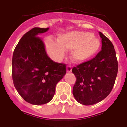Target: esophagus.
I'll use <instances>...</instances> for the list:
<instances>
[{
  "instance_id": "obj_1",
  "label": "esophagus",
  "mask_w": 127,
  "mask_h": 127,
  "mask_svg": "<svg viewBox=\"0 0 127 127\" xmlns=\"http://www.w3.org/2000/svg\"><path fill=\"white\" fill-rule=\"evenodd\" d=\"M72 66H70V65L67 66H66L67 72H69V73H70V72H72Z\"/></svg>"
}]
</instances>
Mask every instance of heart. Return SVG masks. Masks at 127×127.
I'll return each instance as SVG.
<instances>
[{"label": "heart", "mask_w": 127, "mask_h": 127, "mask_svg": "<svg viewBox=\"0 0 127 127\" xmlns=\"http://www.w3.org/2000/svg\"><path fill=\"white\" fill-rule=\"evenodd\" d=\"M46 46L49 54L55 60H60L64 56L65 52L71 51L72 60L81 63L97 54L101 42L91 33L73 31L60 34L57 41L48 38Z\"/></svg>", "instance_id": "b5f03b06"}]
</instances>
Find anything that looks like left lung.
<instances>
[{
    "mask_svg": "<svg viewBox=\"0 0 127 127\" xmlns=\"http://www.w3.org/2000/svg\"><path fill=\"white\" fill-rule=\"evenodd\" d=\"M99 35L101 50L93 59L72 69L76 77L73 95L77 101L84 105H94L108 96L118 74V63L114 47L101 32Z\"/></svg>",
    "mask_w": 127,
    "mask_h": 127,
    "instance_id": "1",
    "label": "left lung"
}]
</instances>
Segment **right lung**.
Listing matches in <instances>:
<instances>
[{
    "label": "right lung",
    "instance_id": "1",
    "mask_svg": "<svg viewBox=\"0 0 127 127\" xmlns=\"http://www.w3.org/2000/svg\"><path fill=\"white\" fill-rule=\"evenodd\" d=\"M49 28H33L22 36L12 58V78L23 99L35 105L52 99L55 86L66 73V64L52 61L39 35Z\"/></svg>",
    "mask_w": 127,
    "mask_h": 127
}]
</instances>
